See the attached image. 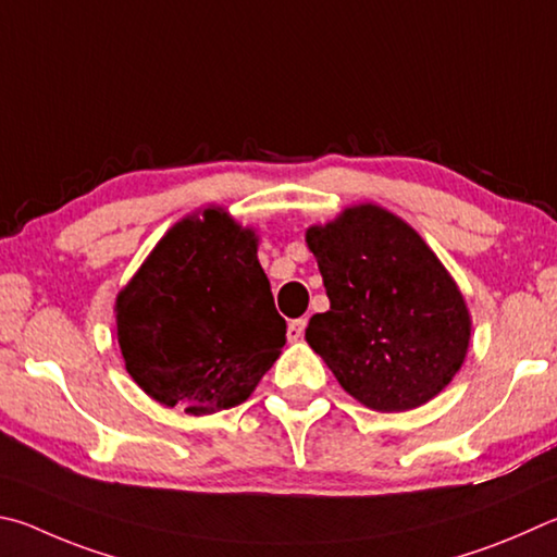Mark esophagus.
Masks as SVG:
<instances>
[{"label": "esophagus", "instance_id": "esophagus-1", "mask_svg": "<svg viewBox=\"0 0 557 557\" xmlns=\"http://www.w3.org/2000/svg\"><path fill=\"white\" fill-rule=\"evenodd\" d=\"M306 325H308V320H306V318L290 320V323H288V339H290V343H298V339L304 337V333H306Z\"/></svg>", "mask_w": 557, "mask_h": 557}]
</instances>
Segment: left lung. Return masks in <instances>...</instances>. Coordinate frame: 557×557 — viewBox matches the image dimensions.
<instances>
[{
  "mask_svg": "<svg viewBox=\"0 0 557 557\" xmlns=\"http://www.w3.org/2000/svg\"><path fill=\"white\" fill-rule=\"evenodd\" d=\"M330 298L306 339L339 386L372 411L401 413L453 382L470 347L460 288L411 224L352 205L306 232Z\"/></svg>",
  "mask_w": 557,
  "mask_h": 557,
  "instance_id": "obj_1",
  "label": "left lung"
}]
</instances>
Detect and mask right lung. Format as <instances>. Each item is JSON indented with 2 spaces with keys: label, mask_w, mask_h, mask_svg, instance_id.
<instances>
[{
  "label": "right lung",
  "mask_w": 557,
  "mask_h": 557,
  "mask_svg": "<svg viewBox=\"0 0 557 557\" xmlns=\"http://www.w3.org/2000/svg\"><path fill=\"white\" fill-rule=\"evenodd\" d=\"M257 234L222 208L163 234L116 296L126 372L161 406L208 416L247 401L286 345Z\"/></svg>",
  "instance_id": "obj_1"
}]
</instances>
